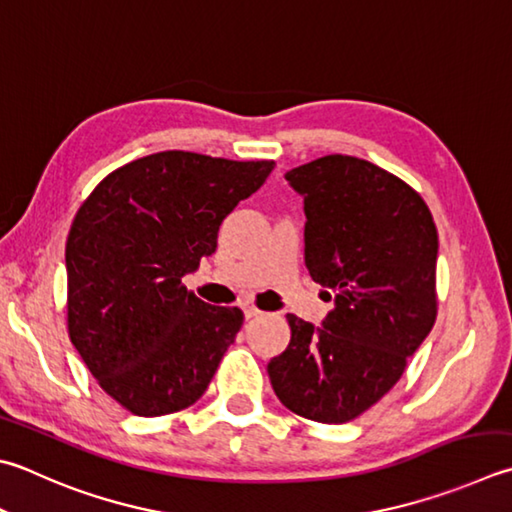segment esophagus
<instances>
[{
  "label": "esophagus",
  "instance_id": "esophagus-1",
  "mask_svg": "<svg viewBox=\"0 0 512 512\" xmlns=\"http://www.w3.org/2000/svg\"><path fill=\"white\" fill-rule=\"evenodd\" d=\"M243 312H245V318H254V316L260 314V310H258V307H256L252 301H245V303H243Z\"/></svg>",
  "mask_w": 512,
  "mask_h": 512
}]
</instances>
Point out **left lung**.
<instances>
[{"label": "left lung", "mask_w": 512, "mask_h": 512, "mask_svg": "<svg viewBox=\"0 0 512 512\" xmlns=\"http://www.w3.org/2000/svg\"><path fill=\"white\" fill-rule=\"evenodd\" d=\"M285 180L305 202V265L334 310L321 327L287 314L292 339L269 381L287 410L347 423L394 388L435 325L437 227L417 191L368 160L334 153Z\"/></svg>", "instance_id": "left-lung-1"}]
</instances>
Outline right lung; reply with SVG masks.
Here are the masks:
<instances>
[{"label": "right lung", "mask_w": 512, "mask_h": 512, "mask_svg": "<svg viewBox=\"0 0 512 512\" xmlns=\"http://www.w3.org/2000/svg\"><path fill=\"white\" fill-rule=\"evenodd\" d=\"M274 160L160 151L109 173L66 240V323L100 388L138 417L189 408L205 394L243 325L238 307L189 292L220 223L260 189Z\"/></svg>", "instance_id": "right-lung-1"}]
</instances>
